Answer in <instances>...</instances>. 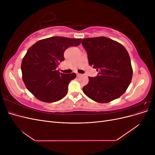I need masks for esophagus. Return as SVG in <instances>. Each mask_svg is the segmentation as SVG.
I'll list each match as a JSON object with an SVG mask.
<instances>
[{
    "mask_svg": "<svg viewBox=\"0 0 155 155\" xmlns=\"http://www.w3.org/2000/svg\"><path fill=\"white\" fill-rule=\"evenodd\" d=\"M76 75H77V76H82V74H79V73H78V72H76Z\"/></svg>",
    "mask_w": 155,
    "mask_h": 155,
    "instance_id": "obj_1",
    "label": "esophagus"
}]
</instances>
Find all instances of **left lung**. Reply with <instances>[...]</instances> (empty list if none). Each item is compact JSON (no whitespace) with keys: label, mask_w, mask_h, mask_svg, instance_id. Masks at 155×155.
<instances>
[{"label":"left lung","mask_w":155,"mask_h":155,"mask_svg":"<svg viewBox=\"0 0 155 155\" xmlns=\"http://www.w3.org/2000/svg\"><path fill=\"white\" fill-rule=\"evenodd\" d=\"M89 64L98 72L88 77L83 91L97 103H108L120 97L126 91L133 77L130 59L124 46L105 37L83 39Z\"/></svg>","instance_id":"1"}]
</instances>
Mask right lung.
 Listing matches in <instances>:
<instances>
[{
    "label": "right lung",
    "instance_id": "right-lung-1",
    "mask_svg": "<svg viewBox=\"0 0 155 155\" xmlns=\"http://www.w3.org/2000/svg\"><path fill=\"white\" fill-rule=\"evenodd\" d=\"M81 39L51 37L37 41L28 50L21 63L22 80L37 99L47 103L61 100L68 92L75 73L65 74L56 70L64 61V52L80 45Z\"/></svg>",
    "mask_w": 155,
    "mask_h": 155
}]
</instances>
